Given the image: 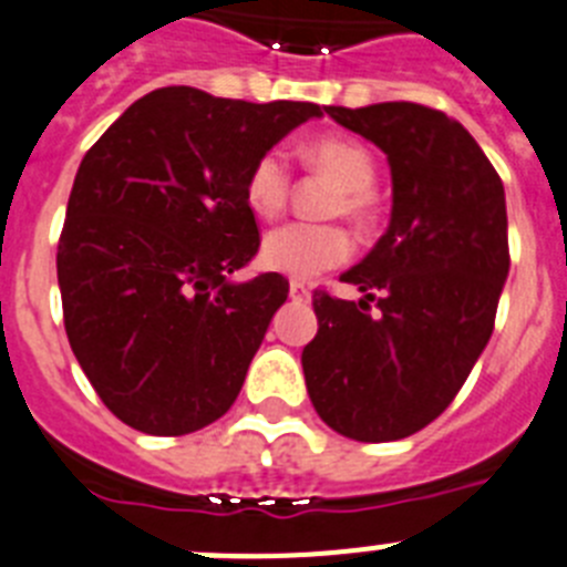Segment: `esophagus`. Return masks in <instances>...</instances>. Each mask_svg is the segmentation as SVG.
Returning <instances> with one entry per match:
<instances>
[{
  "instance_id": "34e87169",
  "label": "esophagus",
  "mask_w": 567,
  "mask_h": 567,
  "mask_svg": "<svg viewBox=\"0 0 567 567\" xmlns=\"http://www.w3.org/2000/svg\"><path fill=\"white\" fill-rule=\"evenodd\" d=\"M289 298H292L295 303H309V300H312V292H309L300 280H292V284H289Z\"/></svg>"
}]
</instances>
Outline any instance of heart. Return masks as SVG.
Instances as JSON below:
<instances>
[{
  "label": "heart",
  "instance_id": "heart-1",
  "mask_svg": "<svg viewBox=\"0 0 567 567\" xmlns=\"http://www.w3.org/2000/svg\"><path fill=\"white\" fill-rule=\"evenodd\" d=\"M307 158L340 184L332 213L346 215L354 224L369 221V215H372L369 189L378 175L372 153L352 138H318L307 147ZM244 198L258 218H275L287 207L289 167L278 150H269L252 164ZM349 255H352V240L346 229L334 227V224H287V227L272 229L260 247V260L272 272L295 280H309L327 272V269L343 264Z\"/></svg>",
  "mask_w": 567,
  "mask_h": 567
}]
</instances>
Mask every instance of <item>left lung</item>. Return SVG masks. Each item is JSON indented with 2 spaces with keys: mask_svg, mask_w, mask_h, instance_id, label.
Wrapping results in <instances>:
<instances>
[{
  "mask_svg": "<svg viewBox=\"0 0 567 567\" xmlns=\"http://www.w3.org/2000/svg\"><path fill=\"white\" fill-rule=\"evenodd\" d=\"M385 153L392 218L340 275L363 298L312 300L318 334L300 363L320 420L358 443L420 432L483 354L508 278L505 189L474 135L412 102L327 107ZM379 300V312L368 303Z\"/></svg>",
  "mask_w": 567,
  "mask_h": 567,
  "instance_id": "left-lung-1",
  "label": "left lung"
}]
</instances>
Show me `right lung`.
Returning a JSON list of instances; mask_svg holds the SVG:
<instances>
[{
  "mask_svg": "<svg viewBox=\"0 0 567 567\" xmlns=\"http://www.w3.org/2000/svg\"><path fill=\"white\" fill-rule=\"evenodd\" d=\"M323 110L162 87L79 164L56 252L70 349L122 423L155 437L227 414L289 284L235 280L258 252L244 187L260 155Z\"/></svg>",
  "mask_w": 567,
  "mask_h": 567,
  "instance_id": "right-lung-1",
  "label": "right lung"
}]
</instances>
